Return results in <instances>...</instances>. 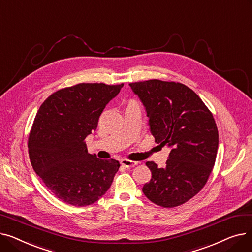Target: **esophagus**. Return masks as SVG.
Instances as JSON below:
<instances>
[{"instance_id":"esophagus-1","label":"esophagus","mask_w":252,"mask_h":252,"mask_svg":"<svg viewBox=\"0 0 252 252\" xmlns=\"http://www.w3.org/2000/svg\"><path fill=\"white\" fill-rule=\"evenodd\" d=\"M121 164L126 167V168H130V167H134L135 165L138 164L137 161H131V160H127V159H122L121 160Z\"/></svg>"}]
</instances>
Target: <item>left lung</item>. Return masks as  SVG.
I'll return each instance as SVG.
<instances>
[{"label":"left lung","instance_id":"left-lung-1","mask_svg":"<svg viewBox=\"0 0 252 252\" xmlns=\"http://www.w3.org/2000/svg\"><path fill=\"white\" fill-rule=\"evenodd\" d=\"M129 87L146 109L155 142L170 148L164 167L146 162L152 178L143 193L159 206H179L204 187L213 170L219 147L215 118L183 84L150 79Z\"/></svg>","mask_w":252,"mask_h":252}]
</instances>
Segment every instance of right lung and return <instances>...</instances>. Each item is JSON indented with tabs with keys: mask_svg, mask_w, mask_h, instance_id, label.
<instances>
[{
	"mask_svg": "<svg viewBox=\"0 0 252 252\" xmlns=\"http://www.w3.org/2000/svg\"><path fill=\"white\" fill-rule=\"evenodd\" d=\"M123 87L78 84L53 93L39 107L29 138L30 159L35 174L63 202L90 205L110 188L121 164L88 153L85 139Z\"/></svg>",
	"mask_w": 252,
	"mask_h": 252,
	"instance_id": "obj_1",
	"label": "right lung"
}]
</instances>
